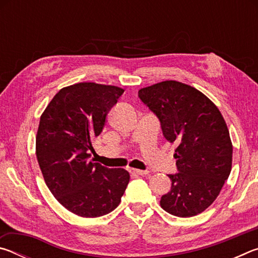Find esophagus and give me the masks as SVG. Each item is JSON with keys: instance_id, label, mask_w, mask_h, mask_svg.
Here are the masks:
<instances>
[{"instance_id": "esophagus-1", "label": "esophagus", "mask_w": 258, "mask_h": 258, "mask_svg": "<svg viewBox=\"0 0 258 258\" xmlns=\"http://www.w3.org/2000/svg\"><path fill=\"white\" fill-rule=\"evenodd\" d=\"M130 172L132 173L133 175H141V176L147 175V174L149 173L148 171H141V169H135V168H132Z\"/></svg>"}]
</instances>
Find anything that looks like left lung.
Wrapping results in <instances>:
<instances>
[{
	"label": "left lung",
	"instance_id": "left-lung-1",
	"mask_svg": "<svg viewBox=\"0 0 258 258\" xmlns=\"http://www.w3.org/2000/svg\"><path fill=\"white\" fill-rule=\"evenodd\" d=\"M139 98L160 121L163 135L177 143V173L160 206L178 217L203 213L217 198L232 165V143L217 107L195 87L165 81L139 91Z\"/></svg>",
	"mask_w": 258,
	"mask_h": 258
}]
</instances>
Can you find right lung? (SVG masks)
<instances>
[{"label":"right lung","mask_w":258,"mask_h":258,"mask_svg":"<svg viewBox=\"0 0 258 258\" xmlns=\"http://www.w3.org/2000/svg\"><path fill=\"white\" fill-rule=\"evenodd\" d=\"M123 93L117 86L78 83L61 89L41 116L36 157L43 177L54 198L78 216L112 212L130 182L125 169L89 161L93 139Z\"/></svg>","instance_id":"1"}]
</instances>
